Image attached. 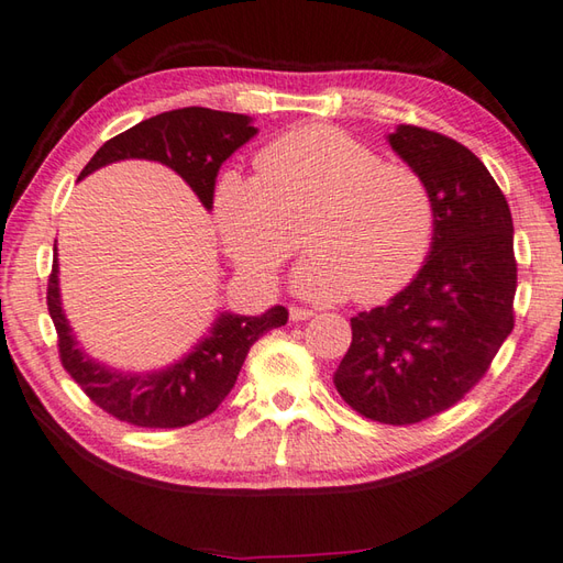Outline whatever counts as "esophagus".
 <instances>
[{"mask_svg": "<svg viewBox=\"0 0 563 563\" xmlns=\"http://www.w3.org/2000/svg\"><path fill=\"white\" fill-rule=\"evenodd\" d=\"M313 317V311L307 307H290V321H307Z\"/></svg>", "mask_w": 563, "mask_h": 563, "instance_id": "34e87169", "label": "esophagus"}]
</instances>
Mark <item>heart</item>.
<instances>
[{
    "label": "heart",
    "instance_id": "heart-1",
    "mask_svg": "<svg viewBox=\"0 0 563 563\" xmlns=\"http://www.w3.org/2000/svg\"><path fill=\"white\" fill-rule=\"evenodd\" d=\"M213 206L230 258L264 283L295 254L302 228L309 254L292 283L321 302L394 297L434 238V201L422 175L384 163L367 143L323 122L299 124L261 148L256 177L222 175Z\"/></svg>",
    "mask_w": 563,
    "mask_h": 563
}]
</instances>
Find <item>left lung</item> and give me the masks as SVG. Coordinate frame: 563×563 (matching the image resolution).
Instances as JSON below:
<instances>
[{
  "instance_id": "left-lung-1",
  "label": "left lung",
  "mask_w": 563,
  "mask_h": 563,
  "mask_svg": "<svg viewBox=\"0 0 563 563\" xmlns=\"http://www.w3.org/2000/svg\"><path fill=\"white\" fill-rule=\"evenodd\" d=\"M388 143L427 181L434 238L405 290L350 319L352 343L333 384L367 420L415 424L459 402L514 331V220L463 143L412 124Z\"/></svg>"
}]
</instances>
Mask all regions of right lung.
Listing matches in <instances>:
<instances>
[{"label": "right lung", "instance_id": "right-lung-1", "mask_svg": "<svg viewBox=\"0 0 563 563\" xmlns=\"http://www.w3.org/2000/svg\"><path fill=\"white\" fill-rule=\"evenodd\" d=\"M256 132L246 114L208 108L169 110L104 141L78 179L117 161H158L173 167L211 211L220 165ZM47 309L59 338L62 367L98 408L143 429H177L211 415L238 382L250 347L264 333L287 323V309L280 305L261 317L222 311L189 355L161 372L132 374L110 369L78 347L62 309L57 258L47 283Z\"/></svg>", "mask_w": 563, "mask_h": 563}]
</instances>
